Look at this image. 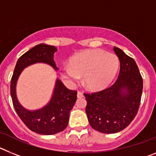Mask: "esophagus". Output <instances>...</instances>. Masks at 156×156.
<instances>
[{
	"label": "esophagus",
	"mask_w": 156,
	"mask_h": 156,
	"mask_svg": "<svg viewBox=\"0 0 156 156\" xmlns=\"http://www.w3.org/2000/svg\"><path fill=\"white\" fill-rule=\"evenodd\" d=\"M83 94L82 93L81 91H78V93H77V98H83Z\"/></svg>",
	"instance_id": "obj_1"
}]
</instances>
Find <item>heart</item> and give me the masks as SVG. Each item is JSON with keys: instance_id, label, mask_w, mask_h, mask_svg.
Wrapping results in <instances>:
<instances>
[{"instance_id": "heart-1", "label": "heart", "mask_w": 156, "mask_h": 156, "mask_svg": "<svg viewBox=\"0 0 156 156\" xmlns=\"http://www.w3.org/2000/svg\"><path fill=\"white\" fill-rule=\"evenodd\" d=\"M70 66L62 67L63 79L71 85L76 84L83 76V83L92 90L106 87L114 79L119 69L116 55L102 49L87 50L70 59Z\"/></svg>"}]
</instances>
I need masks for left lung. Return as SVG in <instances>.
Returning a JSON list of instances; mask_svg holds the SVG:
<instances>
[{
  "mask_svg": "<svg viewBox=\"0 0 156 156\" xmlns=\"http://www.w3.org/2000/svg\"><path fill=\"white\" fill-rule=\"evenodd\" d=\"M113 50L120 62L116 81L101 91L84 93L89 123L104 133H118L129 126L138 112L143 90L142 77L134 60L119 48Z\"/></svg>",
  "mask_w": 156,
  "mask_h": 156,
  "instance_id": "obj_1",
  "label": "left lung"
}]
</instances>
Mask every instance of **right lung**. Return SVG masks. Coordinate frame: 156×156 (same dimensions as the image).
<instances>
[{"label": "right lung", "mask_w": 156, "mask_h": 156, "mask_svg": "<svg viewBox=\"0 0 156 156\" xmlns=\"http://www.w3.org/2000/svg\"><path fill=\"white\" fill-rule=\"evenodd\" d=\"M56 51L57 48L55 46L44 44L36 45L19 58L11 80V96L18 115L29 129L40 134H55L66 129L69 112L76 101L77 91L68 89L57 79L53 94L48 105L41 109L30 111L19 104L16 96V83L23 70L34 63H46L57 70L54 61V54Z\"/></svg>", "instance_id": "obj_1"}]
</instances>
